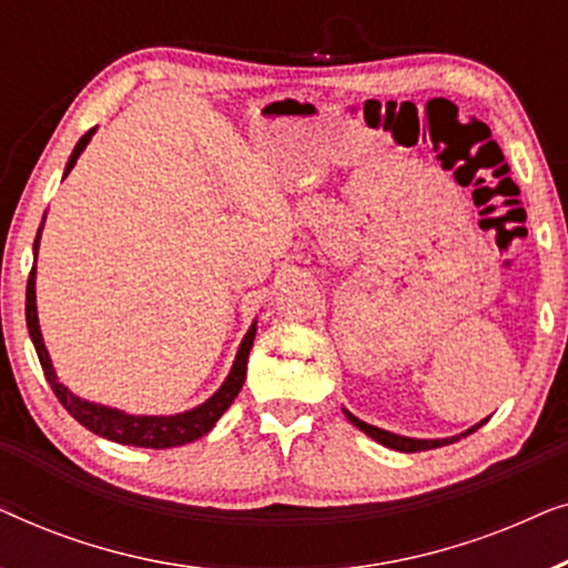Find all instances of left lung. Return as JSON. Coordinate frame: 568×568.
Returning <instances> with one entry per match:
<instances>
[{"mask_svg":"<svg viewBox=\"0 0 568 568\" xmlns=\"http://www.w3.org/2000/svg\"><path fill=\"white\" fill-rule=\"evenodd\" d=\"M344 414L348 422H352L356 429L367 434V437H372L375 442H379L383 447H390V449H398V453H424V449H437V447H445V445H453V442H457L460 437H468V434H473L476 429H480L488 418H484V422H478L476 426H470V429H465L463 434H457V437H445V439H416V437H403V434H393L387 429H379V426H372L367 422H362V418H356L352 410L344 408Z\"/></svg>","mask_w":568,"mask_h":568,"instance_id":"obj_1","label":"left lung"}]
</instances>
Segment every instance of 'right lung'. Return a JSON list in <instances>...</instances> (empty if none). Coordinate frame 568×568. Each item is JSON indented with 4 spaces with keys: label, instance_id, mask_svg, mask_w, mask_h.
<instances>
[{
    "label": "right lung",
    "instance_id": "obj_1",
    "mask_svg": "<svg viewBox=\"0 0 568 568\" xmlns=\"http://www.w3.org/2000/svg\"><path fill=\"white\" fill-rule=\"evenodd\" d=\"M95 129H90L84 134L77 146L69 154L64 175L61 181L72 173V168L80 160V154L84 152V146L90 144V139L95 136ZM45 222V214H43ZM43 222L38 227L36 243H33V268H30L28 276V290H26V323H28V333L30 341H33L38 359H41L43 375L49 379L51 390L57 393V398L61 406H64L69 414H72L77 422H80L84 429H90L98 437L119 442V445H131V447H146V449H168V447H181L189 445V442H196L199 437H204L214 429V424L220 422V416L232 406V400L237 398L240 387L245 383V369H247V354H251L253 341H255V331L258 325L247 328L245 338L240 341V348L235 354V362H232L230 375L224 377V383L220 385L212 398H206L201 406L183 410V414H170V416H146V414H126L121 408H111L103 406V403L95 400H84L80 395H74L64 383H59L57 369H53V362L49 356V348L43 344V333H41V323H38V305H36V258H38V247H41V232H43Z\"/></svg>",
    "mask_w": 568,
    "mask_h": 568
}]
</instances>
